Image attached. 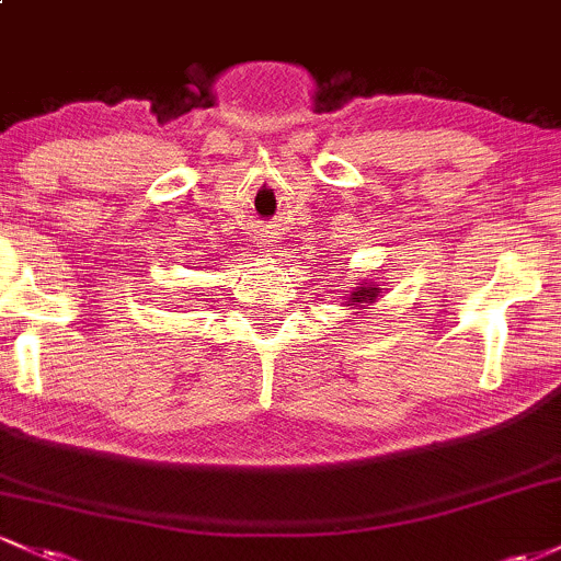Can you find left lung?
<instances>
[{
    "label": "left lung",
    "mask_w": 561,
    "mask_h": 561,
    "mask_svg": "<svg viewBox=\"0 0 561 561\" xmlns=\"http://www.w3.org/2000/svg\"><path fill=\"white\" fill-rule=\"evenodd\" d=\"M378 298V285H370V282H365L362 287H356L354 293H351L348 306H365V304H373V300Z\"/></svg>",
    "instance_id": "obj_1"
}]
</instances>
